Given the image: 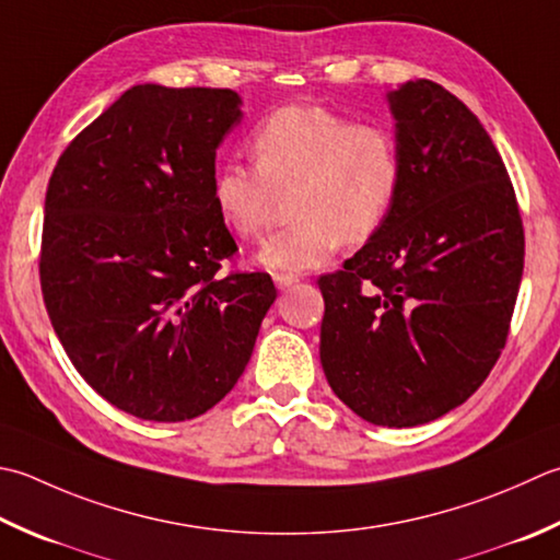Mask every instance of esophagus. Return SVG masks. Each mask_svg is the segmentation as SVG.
Listing matches in <instances>:
<instances>
[{
	"instance_id": "esophagus-1",
	"label": "esophagus",
	"mask_w": 560,
	"mask_h": 560,
	"mask_svg": "<svg viewBox=\"0 0 560 560\" xmlns=\"http://www.w3.org/2000/svg\"><path fill=\"white\" fill-rule=\"evenodd\" d=\"M299 279H301L299 273H273V283H277V289H281V291H287L289 287H293V283Z\"/></svg>"
}]
</instances>
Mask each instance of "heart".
<instances>
[{
    "label": "heart",
    "instance_id": "obj_1",
    "mask_svg": "<svg viewBox=\"0 0 560 560\" xmlns=\"http://www.w3.org/2000/svg\"><path fill=\"white\" fill-rule=\"evenodd\" d=\"M257 167L225 162L213 177V203L243 240L267 233L277 194L289 191V228L259 249L271 271H303L330 259L342 240L366 243L388 221L402 186L396 136L325 106H283L252 138Z\"/></svg>",
    "mask_w": 560,
    "mask_h": 560
}]
</instances>
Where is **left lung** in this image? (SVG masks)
<instances>
[{
  "instance_id": "left-lung-1",
  "label": "left lung",
  "mask_w": 560,
  "mask_h": 560,
  "mask_svg": "<svg viewBox=\"0 0 560 560\" xmlns=\"http://www.w3.org/2000/svg\"><path fill=\"white\" fill-rule=\"evenodd\" d=\"M402 186L388 221L325 273L320 361L335 396L381 427L442 418L505 347L524 228L505 162L476 114L430 80L388 94Z\"/></svg>"
}]
</instances>
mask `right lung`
I'll use <instances>...</instances> for the list:
<instances>
[{"label":"right lung","instance_id":"1","mask_svg":"<svg viewBox=\"0 0 560 560\" xmlns=\"http://www.w3.org/2000/svg\"><path fill=\"white\" fill-rule=\"evenodd\" d=\"M233 90L136 84L77 136L46 191L40 289L74 369L118 410L199 418L243 376L277 289L233 271L213 203Z\"/></svg>","mask_w":560,"mask_h":560}]
</instances>
